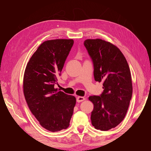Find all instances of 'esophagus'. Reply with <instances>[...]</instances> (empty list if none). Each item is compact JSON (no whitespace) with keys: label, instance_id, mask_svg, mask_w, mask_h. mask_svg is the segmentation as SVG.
<instances>
[{"label":"esophagus","instance_id":"obj_1","mask_svg":"<svg viewBox=\"0 0 151 151\" xmlns=\"http://www.w3.org/2000/svg\"><path fill=\"white\" fill-rule=\"evenodd\" d=\"M85 100V98L83 97V96H77V101L78 103L82 102Z\"/></svg>","mask_w":151,"mask_h":151}]
</instances>
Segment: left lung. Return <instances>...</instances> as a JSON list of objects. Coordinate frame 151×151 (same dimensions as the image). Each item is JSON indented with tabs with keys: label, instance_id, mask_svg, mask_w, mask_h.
Returning <instances> with one entry per match:
<instances>
[{
	"label": "left lung",
	"instance_id": "obj_1",
	"mask_svg": "<svg viewBox=\"0 0 151 151\" xmlns=\"http://www.w3.org/2000/svg\"><path fill=\"white\" fill-rule=\"evenodd\" d=\"M84 46L94 63L96 81L103 82L100 96H91L94 104L91 120L96 129L107 131L124 119L132 95L131 73L120 50L101 39H88Z\"/></svg>",
	"mask_w": 151,
	"mask_h": 151
}]
</instances>
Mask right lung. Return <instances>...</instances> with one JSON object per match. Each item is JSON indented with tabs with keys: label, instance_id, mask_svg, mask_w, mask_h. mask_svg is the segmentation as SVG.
<instances>
[{
	"label": "right lung",
	"instance_id": "1",
	"mask_svg": "<svg viewBox=\"0 0 151 151\" xmlns=\"http://www.w3.org/2000/svg\"><path fill=\"white\" fill-rule=\"evenodd\" d=\"M74 44L72 39H56L41 44L27 63L23 78L24 98L32 114L50 132L69 126L76 99L54 88Z\"/></svg>",
	"mask_w": 151,
	"mask_h": 151
}]
</instances>
